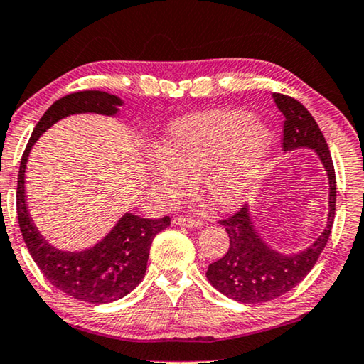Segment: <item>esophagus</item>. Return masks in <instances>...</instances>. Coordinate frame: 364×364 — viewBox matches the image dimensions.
Returning <instances> with one entry per match:
<instances>
[{"label": "esophagus", "mask_w": 364, "mask_h": 364, "mask_svg": "<svg viewBox=\"0 0 364 364\" xmlns=\"http://www.w3.org/2000/svg\"><path fill=\"white\" fill-rule=\"evenodd\" d=\"M172 223L178 226H187V228H198L203 225L200 220H195V218H188V216H176L174 220H172Z\"/></svg>", "instance_id": "1"}]
</instances>
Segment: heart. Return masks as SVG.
Wrapping results in <instances>:
<instances>
[{
  "label": "heart",
  "instance_id": "1",
  "mask_svg": "<svg viewBox=\"0 0 364 364\" xmlns=\"http://www.w3.org/2000/svg\"><path fill=\"white\" fill-rule=\"evenodd\" d=\"M272 146L265 125L244 110L221 109L186 115L167 127L159 153L149 159L156 197L171 205L192 188V177L216 208L249 198Z\"/></svg>",
  "mask_w": 364,
  "mask_h": 364
}]
</instances>
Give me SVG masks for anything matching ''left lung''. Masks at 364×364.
<instances>
[{"label": "left lung", "instance_id": "obj_1", "mask_svg": "<svg viewBox=\"0 0 364 364\" xmlns=\"http://www.w3.org/2000/svg\"><path fill=\"white\" fill-rule=\"evenodd\" d=\"M279 112L284 117L282 144L284 151L296 148H311L321 158L328 176V221L316 242L299 254L284 255L259 237L252 228L247 206L220 223L229 236V249L220 260L210 264L206 278L218 291L239 303H267L288 293L316 265L318 255L326 247L332 232L337 201V182L331 151L314 117L299 100L287 94H273Z\"/></svg>", "mask_w": 364, "mask_h": 364}]
</instances>
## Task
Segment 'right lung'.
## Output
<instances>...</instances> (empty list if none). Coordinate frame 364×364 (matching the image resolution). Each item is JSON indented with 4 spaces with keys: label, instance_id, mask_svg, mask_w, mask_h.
<instances>
[{
    "label": "right lung",
    "instance_id": "right-lung-1",
    "mask_svg": "<svg viewBox=\"0 0 364 364\" xmlns=\"http://www.w3.org/2000/svg\"><path fill=\"white\" fill-rule=\"evenodd\" d=\"M119 105H122L119 97L104 91H80L55 100L33 128L22 154L18 176V221L33 262L55 288L91 304L114 303L141 283L146 273L153 239L171 225V218L146 220L125 213L107 236L94 247L81 252H63L50 245L32 223L26 205L24 174L33 143L53 124L68 115L85 112L115 115Z\"/></svg>",
    "mask_w": 364,
    "mask_h": 364
}]
</instances>
